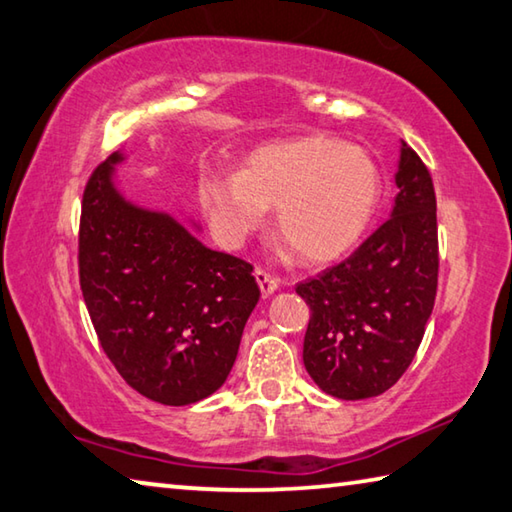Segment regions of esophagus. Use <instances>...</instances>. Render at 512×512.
Segmentation results:
<instances>
[{
	"label": "esophagus",
	"instance_id": "1",
	"mask_svg": "<svg viewBox=\"0 0 512 512\" xmlns=\"http://www.w3.org/2000/svg\"><path fill=\"white\" fill-rule=\"evenodd\" d=\"M254 276H256L258 285H261V292L265 294V297H270V294H274L276 290H279V285H281L279 279H274L272 274H267L265 270H261V267H256Z\"/></svg>",
	"mask_w": 512,
	"mask_h": 512
}]
</instances>
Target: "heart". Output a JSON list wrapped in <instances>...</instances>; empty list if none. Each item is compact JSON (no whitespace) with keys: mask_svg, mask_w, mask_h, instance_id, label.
I'll return each instance as SVG.
<instances>
[{"mask_svg":"<svg viewBox=\"0 0 512 512\" xmlns=\"http://www.w3.org/2000/svg\"><path fill=\"white\" fill-rule=\"evenodd\" d=\"M382 197L369 152L330 137L265 143L240 173H202L200 200L211 229L236 245L276 206V229L303 263H326L351 249Z\"/></svg>","mask_w":512,"mask_h":512,"instance_id":"obj_1","label":"heart"}]
</instances>
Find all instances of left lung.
Masks as SVG:
<instances>
[{"mask_svg":"<svg viewBox=\"0 0 512 512\" xmlns=\"http://www.w3.org/2000/svg\"><path fill=\"white\" fill-rule=\"evenodd\" d=\"M391 218L351 256L297 285L310 306L303 364L339 400L391 389L423 342L438 285L432 175L405 141Z\"/></svg>","mask_w":512,"mask_h":512,"instance_id":"left-lung-1","label":"left lung"}]
</instances>
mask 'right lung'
<instances>
[{"label": "right lung", "mask_w": 512, "mask_h": 512, "mask_svg": "<svg viewBox=\"0 0 512 512\" xmlns=\"http://www.w3.org/2000/svg\"><path fill=\"white\" fill-rule=\"evenodd\" d=\"M123 159L114 152L85 186L80 290L121 378L161 405H193L227 380L261 290L249 263L202 245L175 215L130 202L114 184Z\"/></svg>", "instance_id": "obj_1"}]
</instances>
